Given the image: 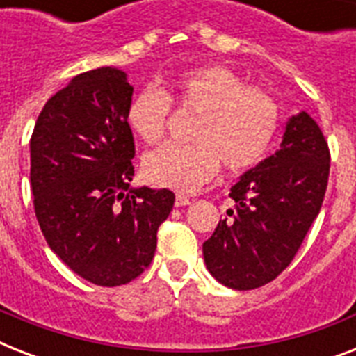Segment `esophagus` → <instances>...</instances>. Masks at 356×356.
<instances>
[{
	"label": "esophagus",
	"instance_id": "1",
	"mask_svg": "<svg viewBox=\"0 0 356 356\" xmlns=\"http://www.w3.org/2000/svg\"><path fill=\"white\" fill-rule=\"evenodd\" d=\"M192 203L188 195H183V194H177L175 195V207H186Z\"/></svg>",
	"mask_w": 356,
	"mask_h": 356
}]
</instances>
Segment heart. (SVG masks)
Returning a JSON list of instances; mask_svg holds the SVG:
<instances>
[{
    "mask_svg": "<svg viewBox=\"0 0 356 356\" xmlns=\"http://www.w3.org/2000/svg\"><path fill=\"white\" fill-rule=\"evenodd\" d=\"M172 103L197 114L190 134L194 144H164L144 156L142 172L159 186L194 192L216 177L220 161L229 172L251 170L264 161L279 133L275 99L220 64L183 72L166 94L153 88L134 94L125 111L131 133L145 144L159 142L166 134Z\"/></svg>",
    "mask_w": 356,
    "mask_h": 356,
    "instance_id": "obj_1",
    "label": "heart"
}]
</instances>
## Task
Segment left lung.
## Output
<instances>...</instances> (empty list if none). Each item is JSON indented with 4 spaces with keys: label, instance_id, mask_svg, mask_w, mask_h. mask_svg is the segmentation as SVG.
<instances>
[{
    "label": "left lung",
    "instance_id": "left-lung-1",
    "mask_svg": "<svg viewBox=\"0 0 356 356\" xmlns=\"http://www.w3.org/2000/svg\"><path fill=\"white\" fill-rule=\"evenodd\" d=\"M331 153L307 113L288 120L281 149L231 188L234 209L203 243L212 277L234 290L271 282L301 248L325 197Z\"/></svg>",
    "mask_w": 356,
    "mask_h": 356
}]
</instances>
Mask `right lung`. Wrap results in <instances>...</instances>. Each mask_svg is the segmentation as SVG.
I'll list each match as a JSON object with an SVG mask.
<instances>
[{
    "label": "right lung",
    "instance_id": "add662e5",
    "mask_svg": "<svg viewBox=\"0 0 356 356\" xmlns=\"http://www.w3.org/2000/svg\"><path fill=\"white\" fill-rule=\"evenodd\" d=\"M127 75H77L42 108L31 136V188L47 245L97 286L127 284L151 264L172 190L131 188L134 140Z\"/></svg>",
    "mask_w": 356,
    "mask_h": 356
}]
</instances>
